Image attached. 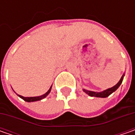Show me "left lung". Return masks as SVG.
Returning <instances> with one entry per match:
<instances>
[{"instance_id":"8db88e82","label":"left lung","mask_w":135,"mask_h":135,"mask_svg":"<svg viewBox=\"0 0 135 135\" xmlns=\"http://www.w3.org/2000/svg\"><path fill=\"white\" fill-rule=\"evenodd\" d=\"M123 77H124V74L122 76L120 80L118 82V83L116 84L114 86H113L110 89H107L106 90L103 91H100V92H97V91H89L86 90V89H83L84 92H86V94H88L91 97H97V98H107L110 95H111L113 92H114L115 91L117 90V89L119 87V86L121 85L122 83V80H123Z\"/></svg>"}]
</instances>
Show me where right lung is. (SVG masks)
Segmentation results:
<instances>
[{
  "label": "right lung",
  "instance_id": "add662e5",
  "mask_svg": "<svg viewBox=\"0 0 135 135\" xmlns=\"http://www.w3.org/2000/svg\"><path fill=\"white\" fill-rule=\"evenodd\" d=\"M51 89H52V86L50 87V89H49V90L47 91V92H46V93L44 94L43 95L37 96V97H23V96L19 95H18V97H20L21 98H22L24 101H27V102H33V101H40V100H42V99L45 98L46 96L49 95V92H50V91H51Z\"/></svg>",
  "mask_w": 135,
  "mask_h": 135
}]
</instances>
